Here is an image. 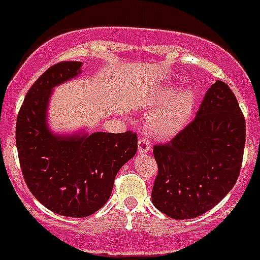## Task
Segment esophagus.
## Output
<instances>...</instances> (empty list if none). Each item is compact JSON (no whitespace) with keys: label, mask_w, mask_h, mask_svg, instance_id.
<instances>
[{"label":"esophagus","mask_w":260,"mask_h":260,"mask_svg":"<svg viewBox=\"0 0 260 260\" xmlns=\"http://www.w3.org/2000/svg\"><path fill=\"white\" fill-rule=\"evenodd\" d=\"M150 150H151V144L148 143V141L144 139V138H141V139L138 141V152L143 155V153H147Z\"/></svg>","instance_id":"34e87169"}]
</instances>
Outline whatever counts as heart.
Returning <instances> with one entry per match:
<instances>
[{"label": "heart", "instance_id": "obj_1", "mask_svg": "<svg viewBox=\"0 0 260 260\" xmlns=\"http://www.w3.org/2000/svg\"><path fill=\"white\" fill-rule=\"evenodd\" d=\"M155 109L146 118L147 132L157 139H169L182 130L191 118L197 104V91L192 87L177 89L167 86L153 98Z\"/></svg>", "mask_w": 260, "mask_h": 260}]
</instances>
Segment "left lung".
Masks as SVG:
<instances>
[{"label": "left lung", "instance_id": "obj_1", "mask_svg": "<svg viewBox=\"0 0 260 260\" xmlns=\"http://www.w3.org/2000/svg\"><path fill=\"white\" fill-rule=\"evenodd\" d=\"M246 123L221 80L204 95L197 117L169 143L153 147L158 167L152 203L176 220L203 215L226 197L240 176Z\"/></svg>", "mask_w": 260, "mask_h": 260}]
</instances>
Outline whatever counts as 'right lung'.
Wrapping results in <instances>:
<instances>
[{
	"label": "right lung",
	"instance_id": "right-lung-1",
	"mask_svg": "<svg viewBox=\"0 0 260 260\" xmlns=\"http://www.w3.org/2000/svg\"><path fill=\"white\" fill-rule=\"evenodd\" d=\"M83 62L65 61L48 69L27 92L15 128L18 156L27 186L57 215L86 217L104 206L117 172L138 150L132 132H53L49 103L54 88L82 74Z\"/></svg>",
	"mask_w": 260,
	"mask_h": 260
}]
</instances>
